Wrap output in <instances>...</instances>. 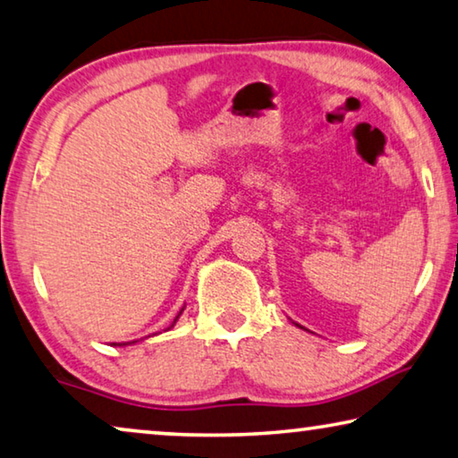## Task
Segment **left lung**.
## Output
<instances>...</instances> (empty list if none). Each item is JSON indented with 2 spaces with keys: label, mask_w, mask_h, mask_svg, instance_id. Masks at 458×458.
Wrapping results in <instances>:
<instances>
[{
  "label": "left lung",
  "mask_w": 458,
  "mask_h": 458,
  "mask_svg": "<svg viewBox=\"0 0 458 458\" xmlns=\"http://www.w3.org/2000/svg\"><path fill=\"white\" fill-rule=\"evenodd\" d=\"M295 326H300V324H295ZM300 328H301V326H300Z\"/></svg>",
  "instance_id": "obj_1"
}]
</instances>
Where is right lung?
Returning a JSON list of instances; mask_svg holds the SVG:
<instances>
[{
  "label": "right lung",
  "mask_w": 458,
  "mask_h": 458,
  "mask_svg": "<svg viewBox=\"0 0 458 458\" xmlns=\"http://www.w3.org/2000/svg\"><path fill=\"white\" fill-rule=\"evenodd\" d=\"M181 314H183V310H181V311H179V314H177V318H175V322L179 320V316H181ZM175 322H173V324H171V326H169V328H166V330H171V328H173V326H175ZM134 343H138V340H132V343H128V344H134ZM115 346H126V344H115Z\"/></svg>",
  "instance_id": "right-lung-1"
}]
</instances>
